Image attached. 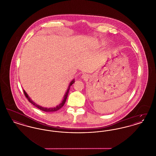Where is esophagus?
<instances>
[{
	"label": "esophagus",
	"mask_w": 156,
	"mask_h": 156,
	"mask_svg": "<svg viewBox=\"0 0 156 156\" xmlns=\"http://www.w3.org/2000/svg\"><path fill=\"white\" fill-rule=\"evenodd\" d=\"M81 78L82 79H84V80H87L88 78V75L85 74H83L82 75Z\"/></svg>",
	"instance_id": "obj_1"
}]
</instances>
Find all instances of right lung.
Wrapping results in <instances>:
<instances>
[{"label": "right lung", "instance_id": "right-lung-1", "mask_svg": "<svg viewBox=\"0 0 156 156\" xmlns=\"http://www.w3.org/2000/svg\"><path fill=\"white\" fill-rule=\"evenodd\" d=\"M75 82V80L74 79L72 81L70 82V83H69V85L68 86V89H67V92H66V94H65V95H64V99L62 100V102L61 103V104L58 105V106H57L56 107H54V108H44V107H42V106H40V105H37V104H36V103H34L31 99L30 98V97L28 96V95L27 94V93L25 92V90H23V91H24V95H25V96L27 98V99H28V101L30 102V103H31V104H33L34 106H36V107H37V108H38L39 109H40L41 111H43L44 112H55L57 111H58V110H59V109H61L63 106H64V104L66 103V100H67V97H68V92H69V88H70V87Z\"/></svg>", "mask_w": 156, "mask_h": 156}]
</instances>
